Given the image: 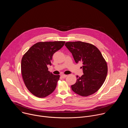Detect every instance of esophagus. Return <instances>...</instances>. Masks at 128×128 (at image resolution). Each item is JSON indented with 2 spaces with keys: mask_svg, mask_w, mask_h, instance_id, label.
<instances>
[{
  "mask_svg": "<svg viewBox=\"0 0 128 128\" xmlns=\"http://www.w3.org/2000/svg\"><path fill=\"white\" fill-rule=\"evenodd\" d=\"M61 76H62L63 78H66V77L67 76V75H65V74H62V75H61Z\"/></svg>",
  "mask_w": 128,
  "mask_h": 128,
  "instance_id": "1",
  "label": "esophagus"
}]
</instances>
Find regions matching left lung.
Segmentation results:
<instances>
[{"mask_svg":"<svg viewBox=\"0 0 128 128\" xmlns=\"http://www.w3.org/2000/svg\"><path fill=\"white\" fill-rule=\"evenodd\" d=\"M65 46L72 53L76 63L82 62L84 74L77 76L76 83L71 89L77 94L86 97L96 93L105 80L107 65L98 48L82 42H67Z\"/></svg>","mask_w":128,"mask_h":128,"instance_id":"1","label":"left lung"}]
</instances>
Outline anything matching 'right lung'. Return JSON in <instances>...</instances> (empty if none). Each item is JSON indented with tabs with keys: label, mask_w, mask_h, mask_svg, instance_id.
<instances>
[{
	"label": "right lung",
	"mask_w": 128,
	"mask_h": 128,
	"mask_svg": "<svg viewBox=\"0 0 128 128\" xmlns=\"http://www.w3.org/2000/svg\"><path fill=\"white\" fill-rule=\"evenodd\" d=\"M65 42H39L32 46L21 61L23 79L28 90L34 96L44 98L55 90L59 75L48 70L54 54L61 49Z\"/></svg>",
	"instance_id": "add662e5"
}]
</instances>
